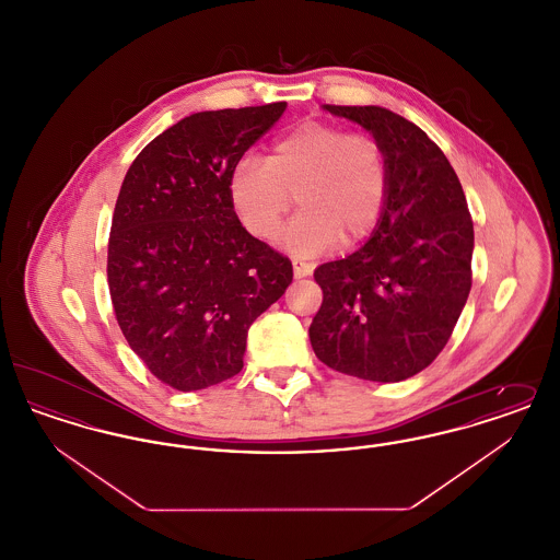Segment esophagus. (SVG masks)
<instances>
[{
	"instance_id": "esophagus-1",
	"label": "esophagus",
	"mask_w": 560,
	"mask_h": 560,
	"mask_svg": "<svg viewBox=\"0 0 560 560\" xmlns=\"http://www.w3.org/2000/svg\"><path fill=\"white\" fill-rule=\"evenodd\" d=\"M292 267L293 277H295V279H302V277H308V275L313 272L315 265H313V262H306V260H300V258H293Z\"/></svg>"
}]
</instances>
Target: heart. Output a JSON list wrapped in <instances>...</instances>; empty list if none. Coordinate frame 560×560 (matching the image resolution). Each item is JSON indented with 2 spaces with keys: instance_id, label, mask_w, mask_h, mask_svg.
Instances as JSON below:
<instances>
[{
  "instance_id": "heart-1",
  "label": "heart",
  "mask_w": 560,
  "mask_h": 560,
  "mask_svg": "<svg viewBox=\"0 0 560 560\" xmlns=\"http://www.w3.org/2000/svg\"><path fill=\"white\" fill-rule=\"evenodd\" d=\"M388 183V158L373 133L308 119L281 133L267 160L243 155L229 190L243 226L258 240L277 233L295 195L302 212L281 243L293 254L315 256L338 240H365L382 218Z\"/></svg>"
}]
</instances>
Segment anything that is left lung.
Segmentation results:
<instances>
[{"label": "left lung", "mask_w": 560, "mask_h": 560, "mask_svg": "<svg viewBox=\"0 0 560 560\" xmlns=\"http://www.w3.org/2000/svg\"><path fill=\"white\" fill-rule=\"evenodd\" d=\"M325 108L382 142L390 183L372 240L315 270L311 345L336 372L400 382L452 338L472 285V218L452 163L416 124L388 108Z\"/></svg>", "instance_id": "1"}]
</instances>
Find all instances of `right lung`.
<instances>
[{
    "mask_svg": "<svg viewBox=\"0 0 560 560\" xmlns=\"http://www.w3.org/2000/svg\"><path fill=\"white\" fill-rule=\"evenodd\" d=\"M285 103L203 110L153 138L119 190L108 292L138 359L190 393L243 368L247 329L292 283V262L252 237L231 201L243 153Z\"/></svg>",
    "mask_w": 560,
    "mask_h": 560,
    "instance_id": "add662e5",
    "label": "right lung"
}]
</instances>
